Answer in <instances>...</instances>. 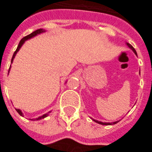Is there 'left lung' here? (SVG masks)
I'll list each match as a JSON object with an SVG mask.
<instances>
[{
  "label": "left lung",
  "instance_id": "1",
  "mask_svg": "<svg viewBox=\"0 0 152 152\" xmlns=\"http://www.w3.org/2000/svg\"><path fill=\"white\" fill-rule=\"evenodd\" d=\"M127 45L129 47V48H130L131 50H133V51H134V53H135V54H136V55H137V53H136V50H134V48L133 46H132V45H131L130 44H129V43H127ZM94 121H95V122H97V123H99V124H103V125H108V124H116V123H117L118 121H115V122H113V123H103V122H101V121H95V120H94Z\"/></svg>",
  "mask_w": 152,
  "mask_h": 152
}]
</instances>
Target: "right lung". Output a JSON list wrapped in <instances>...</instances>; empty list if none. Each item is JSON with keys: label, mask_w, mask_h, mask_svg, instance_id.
Returning a JSON list of instances; mask_svg holds the SVG:
<instances>
[{"label": "right lung", "mask_w": 152, "mask_h": 152, "mask_svg": "<svg viewBox=\"0 0 152 152\" xmlns=\"http://www.w3.org/2000/svg\"><path fill=\"white\" fill-rule=\"evenodd\" d=\"M44 31H44L43 29H37V30H36V31H33L32 33L28 35V36H26V37H24L23 38V39H22V40H20V42H19V44H18V48L16 49V50H15V53H14V54H13V57H12V59H11V63H12V62H13V60H14V58H15V55H16V53H17V52H18V50H19V49L21 48V46H22V45H23V44L25 42V40H28V39H30V38L33 37H35V36H37V34L42 33V32H44ZM16 111H17V112H18V114L23 116V112H22L21 111L19 110V109H16ZM47 115H48V113H47V114L43 115H41V116H40V117L37 118L36 120H37V121H38V120H40V119H43V118L46 117Z\"/></svg>", "instance_id": "add662e5"}]
</instances>
